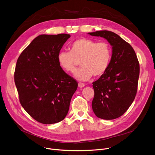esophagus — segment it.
<instances>
[{
    "mask_svg": "<svg viewBox=\"0 0 155 155\" xmlns=\"http://www.w3.org/2000/svg\"><path fill=\"white\" fill-rule=\"evenodd\" d=\"M78 87H79V88H83L85 86V84L83 83H81V82L78 83Z\"/></svg>",
    "mask_w": 155,
    "mask_h": 155,
    "instance_id": "34e87169",
    "label": "esophagus"
}]
</instances>
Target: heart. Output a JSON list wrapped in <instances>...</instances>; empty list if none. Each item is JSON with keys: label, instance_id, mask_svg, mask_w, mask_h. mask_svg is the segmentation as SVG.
Masks as SVG:
<instances>
[{"label": "heart", "instance_id": "b5f03b06", "mask_svg": "<svg viewBox=\"0 0 155 155\" xmlns=\"http://www.w3.org/2000/svg\"><path fill=\"white\" fill-rule=\"evenodd\" d=\"M112 55L111 47L105 41L98 42L89 38H80L70 45V51H60L58 61L64 71H75L78 61L81 67L74 74L80 81H88L93 75L99 77L104 75L109 66Z\"/></svg>", "mask_w": 155, "mask_h": 155}]
</instances>
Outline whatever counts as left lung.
<instances>
[{
	"label": "left lung",
	"instance_id": "left-lung-1",
	"mask_svg": "<svg viewBox=\"0 0 155 155\" xmlns=\"http://www.w3.org/2000/svg\"><path fill=\"white\" fill-rule=\"evenodd\" d=\"M88 34L105 38L112 46V54L107 71L93 82L94 96L92 109L97 117L114 119L123 115L135 99L139 62L133 48L118 35L106 30Z\"/></svg>",
	"mask_w": 155,
	"mask_h": 155
}]
</instances>
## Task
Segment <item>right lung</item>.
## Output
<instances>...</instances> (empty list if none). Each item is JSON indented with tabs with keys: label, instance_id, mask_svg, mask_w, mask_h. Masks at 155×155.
<instances>
[{
	"label": "right lung",
	"instance_id": "obj_1",
	"mask_svg": "<svg viewBox=\"0 0 155 155\" xmlns=\"http://www.w3.org/2000/svg\"><path fill=\"white\" fill-rule=\"evenodd\" d=\"M70 35H41L20 55L14 80L24 109L36 121L52 124L67 116L78 83L60 67L58 55Z\"/></svg>",
	"mask_w": 155,
	"mask_h": 155
}]
</instances>
